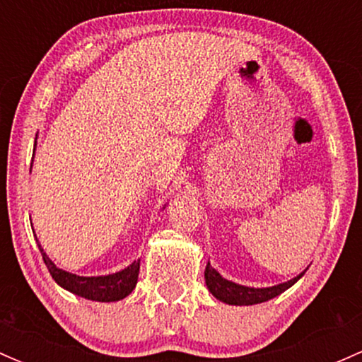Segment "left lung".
Segmentation results:
<instances>
[{
  "instance_id": "left-lung-1",
  "label": "left lung",
  "mask_w": 362,
  "mask_h": 362,
  "mask_svg": "<svg viewBox=\"0 0 362 362\" xmlns=\"http://www.w3.org/2000/svg\"><path fill=\"white\" fill-rule=\"evenodd\" d=\"M305 272H301L298 276L287 280V282L279 284V286L247 287V286H242V284L233 282V280L224 279V276H222L221 273L210 264V261H208L206 269H204V282H206V287L211 293V296H215L218 301L226 303V305L249 306V305H257V303H264V301H269V299L276 298V296L282 294L284 291L293 287L294 284L305 275Z\"/></svg>"
}]
</instances>
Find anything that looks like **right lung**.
Wrapping results in <instances>:
<instances>
[{
    "label": "right lung",
    "instance_id": "1",
    "mask_svg": "<svg viewBox=\"0 0 362 362\" xmlns=\"http://www.w3.org/2000/svg\"><path fill=\"white\" fill-rule=\"evenodd\" d=\"M36 147V141H35ZM33 166V164H31ZM166 206V204H164ZM163 206V208H164ZM38 242V240H36ZM38 249L42 252V257L45 266L49 268L50 275L56 280L57 286L63 289L69 291L80 298L90 299V301H100V303H112L120 301L126 296L133 293L138 282V272H140V259L131 262L127 268L120 269V272L110 273V275H100V276H80L75 273H69L66 269L56 266V262L47 255V252L42 249L38 242Z\"/></svg>",
    "mask_w": 362,
    "mask_h": 362
}]
</instances>
